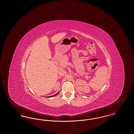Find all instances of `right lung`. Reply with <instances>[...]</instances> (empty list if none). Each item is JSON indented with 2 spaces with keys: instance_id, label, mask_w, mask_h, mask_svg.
<instances>
[{
  "instance_id": "add662e5",
  "label": "right lung",
  "mask_w": 134,
  "mask_h": 134,
  "mask_svg": "<svg viewBox=\"0 0 134 134\" xmlns=\"http://www.w3.org/2000/svg\"><path fill=\"white\" fill-rule=\"evenodd\" d=\"M59 92H60V91H59L57 93H56V94H55V95H54V96H49V97H53V96H57L58 94V93H59Z\"/></svg>"
}]
</instances>
